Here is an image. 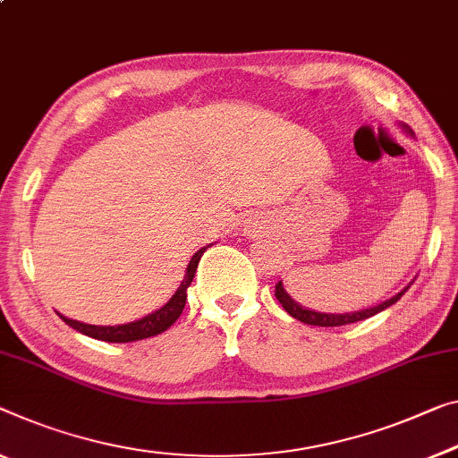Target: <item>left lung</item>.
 I'll return each instance as SVG.
<instances>
[{"instance_id":"8db88e82","label":"left lung","mask_w":458,"mask_h":458,"mask_svg":"<svg viewBox=\"0 0 458 458\" xmlns=\"http://www.w3.org/2000/svg\"><path fill=\"white\" fill-rule=\"evenodd\" d=\"M410 288V286H407ZM405 288V291H407ZM401 291L399 294H395V297L381 302V305L377 307H370V309H362V311H356V313H318V311H311V309H302L301 305H297L291 297H288L286 291L283 288V283L276 284V299L280 305L284 307V311L291 315V318L299 319L302 323H307V326H319V327H337V326H348V323H356V321H362V319H369L372 318V315L381 313L383 309L395 305V302L403 297V293Z\"/></svg>"}]
</instances>
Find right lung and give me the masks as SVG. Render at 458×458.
<instances>
[{
  "instance_id": "right-lung-1",
  "label": "right lung",
  "mask_w": 458,
  "mask_h": 458,
  "mask_svg": "<svg viewBox=\"0 0 458 458\" xmlns=\"http://www.w3.org/2000/svg\"><path fill=\"white\" fill-rule=\"evenodd\" d=\"M207 251V248L199 250L190 259L184 283L180 284L178 291H175L174 297L165 302L164 307L157 309L156 313L147 315V318L132 321V323H124V326H88V323H80L73 319L63 318L61 319L67 323L69 327L77 329V332L83 335L94 337V340H102V342H114V344H126V342H137V340H145V337L164 334L167 327H172L175 319L180 318L182 311H184L186 305V288L192 283L196 268H199V262L202 258V253Z\"/></svg>"
}]
</instances>
